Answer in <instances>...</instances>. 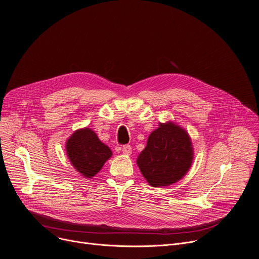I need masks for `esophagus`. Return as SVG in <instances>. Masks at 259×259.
<instances>
[{"label":"esophagus","instance_id":"1","mask_svg":"<svg viewBox=\"0 0 259 259\" xmlns=\"http://www.w3.org/2000/svg\"><path fill=\"white\" fill-rule=\"evenodd\" d=\"M121 150H122V153L126 154V155H130L131 152H132V148H131L130 145L122 146V149Z\"/></svg>","mask_w":259,"mask_h":259}]
</instances>
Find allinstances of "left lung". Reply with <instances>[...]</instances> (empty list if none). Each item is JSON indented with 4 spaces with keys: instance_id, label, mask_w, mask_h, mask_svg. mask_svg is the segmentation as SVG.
Returning a JSON list of instances; mask_svg holds the SVG:
<instances>
[{
    "instance_id": "obj_1",
    "label": "left lung",
    "mask_w": 259,
    "mask_h": 259,
    "mask_svg": "<svg viewBox=\"0 0 259 259\" xmlns=\"http://www.w3.org/2000/svg\"><path fill=\"white\" fill-rule=\"evenodd\" d=\"M194 148L187 131L175 121L160 122L139 154L137 164L150 186H169L192 167Z\"/></svg>"
}]
</instances>
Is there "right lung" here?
<instances>
[{
    "instance_id": "1",
    "label": "right lung",
    "mask_w": 259,
    "mask_h": 259,
    "mask_svg": "<svg viewBox=\"0 0 259 259\" xmlns=\"http://www.w3.org/2000/svg\"><path fill=\"white\" fill-rule=\"evenodd\" d=\"M66 155L77 172L92 179L112 156V151L88 127L76 130L65 142Z\"/></svg>"
}]
</instances>
